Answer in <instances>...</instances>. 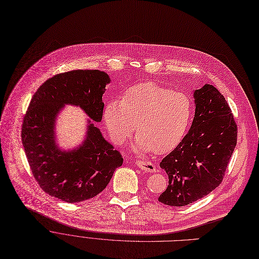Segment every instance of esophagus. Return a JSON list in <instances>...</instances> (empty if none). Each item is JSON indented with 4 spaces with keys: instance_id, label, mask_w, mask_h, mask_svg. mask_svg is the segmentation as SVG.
Wrapping results in <instances>:
<instances>
[{
    "instance_id": "esophagus-1",
    "label": "esophagus",
    "mask_w": 259,
    "mask_h": 259,
    "mask_svg": "<svg viewBox=\"0 0 259 259\" xmlns=\"http://www.w3.org/2000/svg\"><path fill=\"white\" fill-rule=\"evenodd\" d=\"M137 165L140 169L145 170L147 172H155V166L151 161H144V160H137Z\"/></svg>"
}]
</instances>
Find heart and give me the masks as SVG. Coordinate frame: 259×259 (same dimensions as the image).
I'll return each mask as SVG.
<instances>
[{
	"label": "heart",
	"instance_id": "obj_1",
	"mask_svg": "<svg viewBox=\"0 0 259 259\" xmlns=\"http://www.w3.org/2000/svg\"><path fill=\"white\" fill-rule=\"evenodd\" d=\"M191 117L192 105L186 94L154 83L130 87L121 101L109 102L104 110L106 129L116 145L124 144L138 124L139 135L131 146L138 154L173 150L185 138Z\"/></svg>",
	"mask_w": 259,
	"mask_h": 259
}]
</instances>
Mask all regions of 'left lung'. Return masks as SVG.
<instances>
[{
    "label": "left lung",
    "mask_w": 259,
    "mask_h": 259,
    "mask_svg": "<svg viewBox=\"0 0 259 259\" xmlns=\"http://www.w3.org/2000/svg\"><path fill=\"white\" fill-rule=\"evenodd\" d=\"M193 98L191 128L159 164L169 185L158 200L167 206L190 205L219 187L237 142V126L224 95L205 84Z\"/></svg>",
    "instance_id": "8db88e82"
}]
</instances>
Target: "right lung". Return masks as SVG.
<instances>
[{"label": "right lung", "instance_id": "obj_1", "mask_svg": "<svg viewBox=\"0 0 259 259\" xmlns=\"http://www.w3.org/2000/svg\"><path fill=\"white\" fill-rule=\"evenodd\" d=\"M109 75L72 70L47 79L33 94L22 127V143L34 179L44 191L67 202L97 196L122 165V157L94 125L103 117L102 100ZM66 104L79 106L90 118L82 144L65 151L56 144L55 124Z\"/></svg>", "mask_w": 259, "mask_h": 259}]
</instances>
